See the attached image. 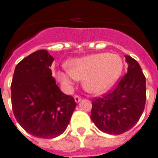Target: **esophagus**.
<instances>
[{"label":"esophagus","mask_w":158,"mask_h":158,"mask_svg":"<svg viewBox=\"0 0 158 158\" xmlns=\"http://www.w3.org/2000/svg\"><path fill=\"white\" fill-rule=\"evenodd\" d=\"M74 100H75V102L76 103H78V102H81V98L79 97V96L76 95L75 97H74Z\"/></svg>","instance_id":"34e87169"}]
</instances>
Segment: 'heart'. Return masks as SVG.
<instances>
[{"instance_id": "1", "label": "heart", "mask_w": 158, "mask_h": 158, "mask_svg": "<svg viewBox=\"0 0 158 158\" xmlns=\"http://www.w3.org/2000/svg\"><path fill=\"white\" fill-rule=\"evenodd\" d=\"M67 70H58L55 77L65 89H70L73 80H82L83 88L93 94L110 89L121 76L123 62L118 55L100 52L69 60Z\"/></svg>"}]
</instances>
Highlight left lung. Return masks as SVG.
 Here are the masks:
<instances>
[{
  "instance_id": "obj_1",
  "label": "left lung",
  "mask_w": 158,
  "mask_h": 158,
  "mask_svg": "<svg viewBox=\"0 0 158 158\" xmlns=\"http://www.w3.org/2000/svg\"><path fill=\"white\" fill-rule=\"evenodd\" d=\"M127 73L110 94L92 102L90 118L98 129L111 135L128 131L143 113L146 100L145 77L141 66L125 55Z\"/></svg>"
}]
</instances>
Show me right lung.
Returning a JSON list of instances; mask_svg holds the SVG:
<instances>
[{
  "mask_svg": "<svg viewBox=\"0 0 158 158\" xmlns=\"http://www.w3.org/2000/svg\"><path fill=\"white\" fill-rule=\"evenodd\" d=\"M53 60L47 50L33 52L17 64L11 84L17 122L29 134L44 139L64 133L77 106L56 85L50 69Z\"/></svg>",
  "mask_w": 158,
  "mask_h": 158,
  "instance_id": "right-lung-1",
  "label": "right lung"
}]
</instances>
